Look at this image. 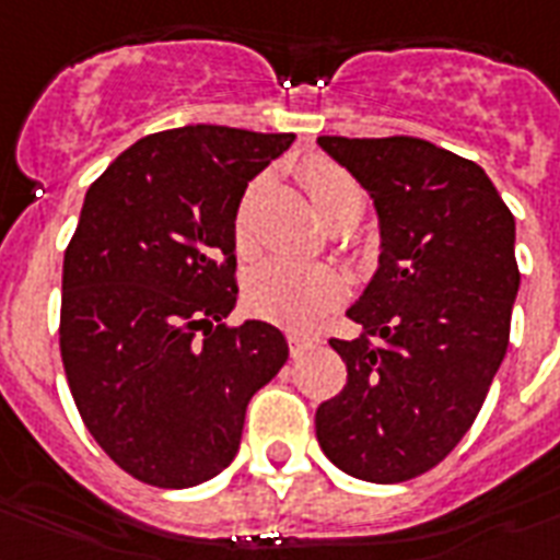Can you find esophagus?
I'll return each mask as SVG.
<instances>
[{
  "instance_id": "esophagus-1",
  "label": "esophagus",
  "mask_w": 560,
  "mask_h": 560,
  "mask_svg": "<svg viewBox=\"0 0 560 560\" xmlns=\"http://www.w3.org/2000/svg\"><path fill=\"white\" fill-rule=\"evenodd\" d=\"M288 342L293 354H302L307 349H316L319 346V334L311 331H288Z\"/></svg>"
}]
</instances>
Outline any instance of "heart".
Returning a JSON list of instances; mask_svg holds the SVG:
<instances>
[{
	"mask_svg": "<svg viewBox=\"0 0 560 560\" xmlns=\"http://www.w3.org/2000/svg\"><path fill=\"white\" fill-rule=\"evenodd\" d=\"M302 183L316 211L331 226H351L366 209V194L360 183L337 162L316 156L302 168ZM261 188L264 179H253L237 200L232 229H235V244L241 253H246L255 241V206H258ZM342 293H346V281L337 270L288 261V258H270L258 264L253 276L246 279L249 311L270 323L290 325V328L314 323L323 311L340 302Z\"/></svg>",
	"mask_w": 560,
	"mask_h": 560,
	"instance_id": "1",
	"label": "heart"
}]
</instances>
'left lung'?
Segmentation results:
<instances>
[{
  "instance_id": "8db88e82",
  "label": "left lung",
  "mask_w": 560,
  "mask_h": 560,
  "mask_svg": "<svg viewBox=\"0 0 560 560\" xmlns=\"http://www.w3.org/2000/svg\"><path fill=\"white\" fill-rule=\"evenodd\" d=\"M372 194L381 267L331 337L346 386L316 409L328 459L366 482H407L468 433L503 363L521 288L514 214L477 162L412 136H319Z\"/></svg>"
}]
</instances>
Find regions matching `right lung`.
Returning a JSON list of instances; mask_svg holds the SVG:
<instances>
[{"instance_id":"add662e5","label":"right lung","mask_w":560,"mask_h":560,"mask_svg":"<svg viewBox=\"0 0 560 560\" xmlns=\"http://www.w3.org/2000/svg\"><path fill=\"white\" fill-rule=\"evenodd\" d=\"M293 133L188 125L144 136L86 191L63 255L60 358L101 451L191 488L235 459L246 404L288 360L270 323L226 325L235 209Z\"/></svg>"}]
</instances>
